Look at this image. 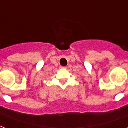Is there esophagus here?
I'll use <instances>...</instances> for the list:
<instances>
[{"mask_svg":"<svg viewBox=\"0 0 128 128\" xmlns=\"http://www.w3.org/2000/svg\"><path fill=\"white\" fill-rule=\"evenodd\" d=\"M60 68L61 69H66V67H65V66H60Z\"/></svg>","mask_w":128,"mask_h":128,"instance_id":"obj_1","label":"esophagus"}]
</instances>
